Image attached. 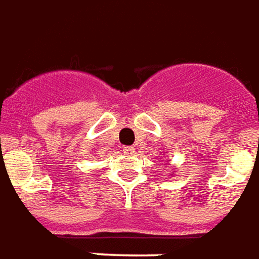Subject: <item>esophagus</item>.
<instances>
[{
  "label": "esophagus",
  "instance_id": "obj_1",
  "mask_svg": "<svg viewBox=\"0 0 259 259\" xmlns=\"http://www.w3.org/2000/svg\"><path fill=\"white\" fill-rule=\"evenodd\" d=\"M124 153H125L127 156H132V154L135 153V148H134V146H125V148H124Z\"/></svg>",
  "mask_w": 259,
  "mask_h": 259
}]
</instances>
